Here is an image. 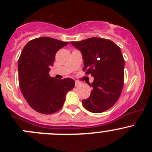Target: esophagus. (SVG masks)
Returning <instances> with one entry per match:
<instances>
[{
    "mask_svg": "<svg viewBox=\"0 0 152 152\" xmlns=\"http://www.w3.org/2000/svg\"><path fill=\"white\" fill-rule=\"evenodd\" d=\"M81 85V82H77V81H76V87H79V85Z\"/></svg>",
    "mask_w": 152,
    "mask_h": 152,
    "instance_id": "esophagus-1",
    "label": "esophagus"
}]
</instances>
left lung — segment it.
I'll use <instances>...</instances> for the list:
<instances>
[{
	"mask_svg": "<svg viewBox=\"0 0 152 152\" xmlns=\"http://www.w3.org/2000/svg\"><path fill=\"white\" fill-rule=\"evenodd\" d=\"M70 44L81 50L84 59L83 71L91 74L94 81L90 97L82 100L88 111L103 113L116 103L124 83V59L121 48L113 41L92 37Z\"/></svg>",
	"mask_w": 152,
	"mask_h": 152,
	"instance_id": "obj_1",
	"label": "left lung"
}]
</instances>
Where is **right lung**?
I'll return each mask as SVG.
<instances>
[{"instance_id":"obj_1","label":"right lung","mask_w":152,"mask_h":152,"mask_svg":"<svg viewBox=\"0 0 152 152\" xmlns=\"http://www.w3.org/2000/svg\"><path fill=\"white\" fill-rule=\"evenodd\" d=\"M68 44L43 37L29 41L18 59V79L20 90L28 104L42 114L59 111L66 93L73 90L75 81L70 78L58 80L49 75L56 52Z\"/></svg>"}]
</instances>
